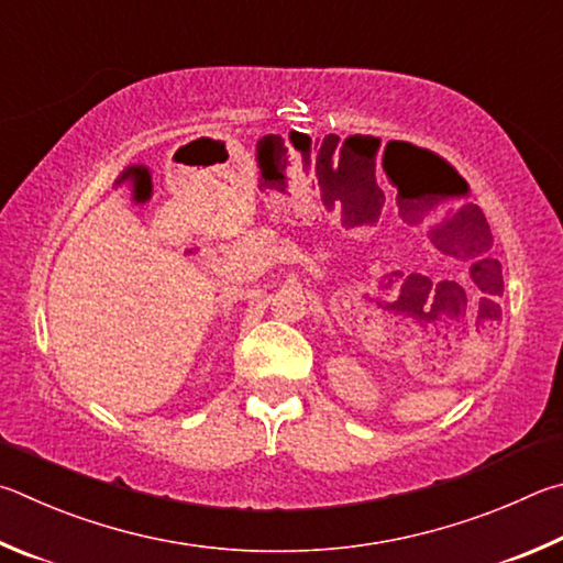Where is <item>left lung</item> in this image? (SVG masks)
Listing matches in <instances>:
<instances>
[{
	"label": "left lung",
	"instance_id": "1",
	"mask_svg": "<svg viewBox=\"0 0 563 563\" xmlns=\"http://www.w3.org/2000/svg\"><path fill=\"white\" fill-rule=\"evenodd\" d=\"M475 207V212H477V217L482 220V230H479V240L477 242H462V240H452V244L457 246V256H462V260H475V254H479V260L482 262H487V266H489V274H487V282H489V276H492V282L495 279H499L501 276V269H499V262L497 260H492L489 256V250H492V232H489V224H487V220H485V214H482V210L477 205H472ZM472 276H475V269H472Z\"/></svg>",
	"mask_w": 563,
	"mask_h": 563
}]
</instances>
